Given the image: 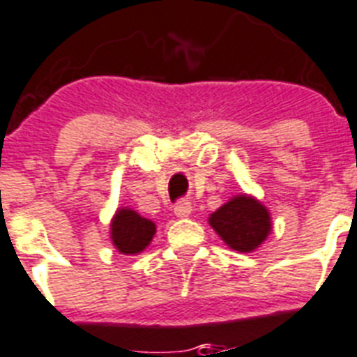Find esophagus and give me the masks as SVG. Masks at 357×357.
Here are the masks:
<instances>
[{
    "mask_svg": "<svg viewBox=\"0 0 357 357\" xmlns=\"http://www.w3.org/2000/svg\"><path fill=\"white\" fill-rule=\"evenodd\" d=\"M192 213V204L189 200H179L176 206H174V215L178 218H187L190 217Z\"/></svg>",
    "mask_w": 357,
    "mask_h": 357,
    "instance_id": "obj_1",
    "label": "esophagus"
}]
</instances>
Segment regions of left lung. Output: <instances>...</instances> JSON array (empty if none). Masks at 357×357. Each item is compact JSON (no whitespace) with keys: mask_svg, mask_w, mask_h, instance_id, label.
Returning a JSON list of instances; mask_svg holds the SVG:
<instances>
[{"mask_svg":"<svg viewBox=\"0 0 357 357\" xmlns=\"http://www.w3.org/2000/svg\"><path fill=\"white\" fill-rule=\"evenodd\" d=\"M211 228L237 252H254L268 237L272 229L271 213L254 196L238 195L211 213Z\"/></svg>","mask_w":357,"mask_h":357,"instance_id":"1","label":"left lung"}]
</instances>
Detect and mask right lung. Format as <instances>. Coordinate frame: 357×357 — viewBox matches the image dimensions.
<instances>
[{"mask_svg":"<svg viewBox=\"0 0 357 357\" xmlns=\"http://www.w3.org/2000/svg\"><path fill=\"white\" fill-rule=\"evenodd\" d=\"M153 235L155 224L129 207L119 209L111 220V241L120 254H140L151 243Z\"/></svg>","mask_w":357,"mask_h":357,"instance_id":"1","label":"right lung"}]
</instances>
